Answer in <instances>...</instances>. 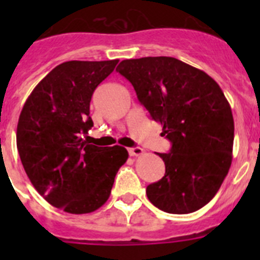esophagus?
<instances>
[{"instance_id": "34e87169", "label": "esophagus", "mask_w": 260, "mask_h": 260, "mask_svg": "<svg viewBox=\"0 0 260 260\" xmlns=\"http://www.w3.org/2000/svg\"><path fill=\"white\" fill-rule=\"evenodd\" d=\"M143 152H144L143 148H141V147H133V148H128V155L130 156H139Z\"/></svg>"}]
</instances>
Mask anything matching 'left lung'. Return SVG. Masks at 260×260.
Wrapping results in <instances>:
<instances>
[{
	"mask_svg": "<svg viewBox=\"0 0 260 260\" xmlns=\"http://www.w3.org/2000/svg\"><path fill=\"white\" fill-rule=\"evenodd\" d=\"M116 70L172 142L171 152L157 153L165 176L147 186V197L168 213L198 211L219 191L233 158L234 121L224 92L204 71L173 57L123 59Z\"/></svg>",
	"mask_w": 260,
	"mask_h": 260,
	"instance_id": "8db88e82",
	"label": "left lung"
}]
</instances>
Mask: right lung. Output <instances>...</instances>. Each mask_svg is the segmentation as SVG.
<instances>
[{"mask_svg":"<svg viewBox=\"0 0 260 260\" xmlns=\"http://www.w3.org/2000/svg\"><path fill=\"white\" fill-rule=\"evenodd\" d=\"M117 63L63 62L39 82L20 112L17 147L23 168L39 194L65 212L102 207L128 157L121 146L87 143L92 93Z\"/></svg>","mask_w":260,"mask_h":260,"instance_id":"add662e5","label":"right lung"}]
</instances>
